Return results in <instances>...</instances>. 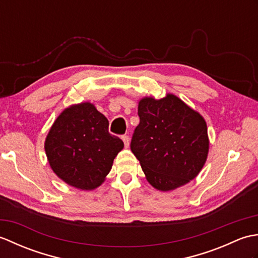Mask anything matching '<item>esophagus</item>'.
Here are the masks:
<instances>
[{
    "label": "esophagus",
    "instance_id": "1",
    "mask_svg": "<svg viewBox=\"0 0 258 258\" xmlns=\"http://www.w3.org/2000/svg\"><path fill=\"white\" fill-rule=\"evenodd\" d=\"M122 140H123V142H124L125 147H128V145H130V139H128V136H127V135H123V136H122Z\"/></svg>",
    "mask_w": 258,
    "mask_h": 258
}]
</instances>
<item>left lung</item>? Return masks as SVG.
Wrapping results in <instances>:
<instances>
[{"label":"left lung","instance_id":"8db88e82","mask_svg":"<svg viewBox=\"0 0 258 258\" xmlns=\"http://www.w3.org/2000/svg\"><path fill=\"white\" fill-rule=\"evenodd\" d=\"M139 116L131 150L149 183L167 191L194 179L210 147L204 117L173 94L142 98Z\"/></svg>","mask_w":258,"mask_h":258}]
</instances>
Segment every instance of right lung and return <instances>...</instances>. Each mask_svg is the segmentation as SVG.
Listing matches in <instances>:
<instances>
[{
  "label": "right lung",
  "mask_w": 258,
  "mask_h": 258,
  "mask_svg": "<svg viewBox=\"0 0 258 258\" xmlns=\"http://www.w3.org/2000/svg\"><path fill=\"white\" fill-rule=\"evenodd\" d=\"M124 143L108 133V120L92 103L71 105L58 115L44 149L50 166L65 183L79 189L98 187Z\"/></svg>",
  "instance_id": "1"
}]
</instances>
